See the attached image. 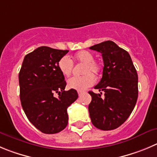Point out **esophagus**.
Masks as SVG:
<instances>
[{
  "mask_svg": "<svg viewBox=\"0 0 157 157\" xmlns=\"http://www.w3.org/2000/svg\"><path fill=\"white\" fill-rule=\"evenodd\" d=\"M77 93H78L79 96H80V95L83 93V91H82V90H78V91H77Z\"/></svg>",
  "mask_w": 157,
  "mask_h": 157,
  "instance_id": "esophagus-1",
  "label": "esophagus"
}]
</instances>
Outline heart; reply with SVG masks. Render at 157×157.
I'll return each instance as SVG.
<instances>
[{"label":"heart","mask_w":157,"mask_h":157,"mask_svg":"<svg viewBox=\"0 0 157 157\" xmlns=\"http://www.w3.org/2000/svg\"><path fill=\"white\" fill-rule=\"evenodd\" d=\"M74 59L77 63H83L82 74L80 77H73L67 80V87L70 89L77 90H84L91 87L95 82L94 74H98L101 71V64L94 60V56L92 52L87 50H82L74 56ZM58 68L61 74L69 76L74 68V63L69 57L63 56L58 63Z\"/></svg>","instance_id":"1"}]
</instances>
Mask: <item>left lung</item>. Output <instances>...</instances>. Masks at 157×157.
<instances>
[{
  "mask_svg": "<svg viewBox=\"0 0 157 157\" xmlns=\"http://www.w3.org/2000/svg\"><path fill=\"white\" fill-rule=\"evenodd\" d=\"M90 49L101 52L104 60L102 78L94 87L101 93L89 91L92 98L88 106L90 119L99 129H115L134 109L138 98V74L128 52L112 41L101 42Z\"/></svg>",
  "mask_w": 157,
  "mask_h": 157,
  "instance_id": "left-lung-1",
  "label": "left lung"
}]
</instances>
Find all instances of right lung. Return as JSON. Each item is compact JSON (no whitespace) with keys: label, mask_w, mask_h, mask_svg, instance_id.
<instances>
[{"label":"right lung","mask_w":157,"mask_h":157,"mask_svg":"<svg viewBox=\"0 0 157 157\" xmlns=\"http://www.w3.org/2000/svg\"><path fill=\"white\" fill-rule=\"evenodd\" d=\"M68 52L41 46L25 56L19 72L23 110L32 125L45 134L67 127V108L78 98L76 90H65L67 83L58 68L59 59Z\"/></svg>","instance_id":"right-lung-1"}]
</instances>
